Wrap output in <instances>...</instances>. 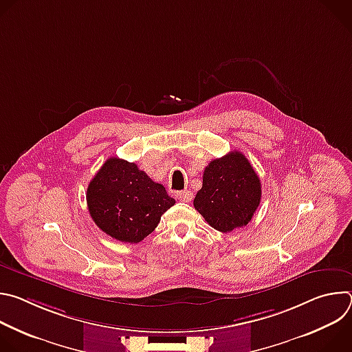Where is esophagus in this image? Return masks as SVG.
<instances>
[{
  "label": "esophagus",
  "instance_id": "1",
  "mask_svg": "<svg viewBox=\"0 0 352 352\" xmlns=\"http://www.w3.org/2000/svg\"><path fill=\"white\" fill-rule=\"evenodd\" d=\"M175 196H177V199H179L181 202H190L192 200V192L190 190H188V189H185V190H179V192H177L175 193Z\"/></svg>",
  "mask_w": 352,
  "mask_h": 352
}]
</instances>
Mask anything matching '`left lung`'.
Returning <instances> with one entry per match:
<instances>
[{
    "mask_svg": "<svg viewBox=\"0 0 352 352\" xmlns=\"http://www.w3.org/2000/svg\"><path fill=\"white\" fill-rule=\"evenodd\" d=\"M261 179L241 152L214 159L204 171L193 206L217 231L246 226L261 205Z\"/></svg>",
    "mask_w": 352,
    "mask_h": 352,
    "instance_id": "8db88e82",
    "label": "left lung"
}]
</instances>
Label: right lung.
Segmentation results:
<instances>
[{
  "label": "right lung",
  "instance_id": "add662e5",
  "mask_svg": "<svg viewBox=\"0 0 352 352\" xmlns=\"http://www.w3.org/2000/svg\"><path fill=\"white\" fill-rule=\"evenodd\" d=\"M86 202L96 226L111 238L138 243L153 232L175 205L166 188L135 163L111 157L87 186Z\"/></svg>",
  "mask_w": 352,
  "mask_h": 352
}]
</instances>
